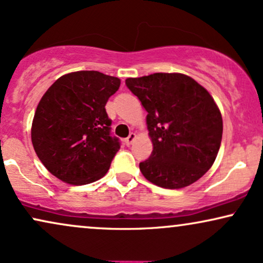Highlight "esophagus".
I'll use <instances>...</instances> for the list:
<instances>
[{"label": "esophagus", "instance_id": "1", "mask_svg": "<svg viewBox=\"0 0 263 263\" xmlns=\"http://www.w3.org/2000/svg\"><path fill=\"white\" fill-rule=\"evenodd\" d=\"M135 137H137V135H135L134 133H130V134H129V137L125 139V144H126V145H130L132 142L135 140Z\"/></svg>", "mask_w": 263, "mask_h": 263}]
</instances>
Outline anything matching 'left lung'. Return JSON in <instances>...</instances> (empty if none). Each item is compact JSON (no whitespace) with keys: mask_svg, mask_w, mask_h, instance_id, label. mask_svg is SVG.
<instances>
[{"mask_svg":"<svg viewBox=\"0 0 263 263\" xmlns=\"http://www.w3.org/2000/svg\"><path fill=\"white\" fill-rule=\"evenodd\" d=\"M125 85L147 112L154 150L139 164L142 176L164 189L199 180L212 167L222 141V115L213 97L180 73L128 78Z\"/></svg>","mask_w":263,"mask_h":263,"instance_id":"obj_1","label":"left lung"}]
</instances>
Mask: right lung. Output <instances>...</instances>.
<instances>
[{
    "instance_id": "right-lung-1",
    "label": "right lung",
    "mask_w": 263,
    "mask_h": 263,
    "mask_svg": "<svg viewBox=\"0 0 263 263\" xmlns=\"http://www.w3.org/2000/svg\"><path fill=\"white\" fill-rule=\"evenodd\" d=\"M119 85L116 77L79 70L58 78L41 97L32 119V146L58 179L84 185L109 170L121 144L111 135L105 106Z\"/></svg>"
}]
</instances>
